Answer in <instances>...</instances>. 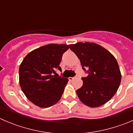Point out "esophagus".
Returning a JSON list of instances; mask_svg holds the SVG:
<instances>
[{
    "label": "esophagus",
    "mask_w": 133,
    "mask_h": 133,
    "mask_svg": "<svg viewBox=\"0 0 133 133\" xmlns=\"http://www.w3.org/2000/svg\"><path fill=\"white\" fill-rule=\"evenodd\" d=\"M74 78H75V77H70V78H69V79L70 81H72Z\"/></svg>",
    "instance_id": "esophagus-1"
}]
</instances>
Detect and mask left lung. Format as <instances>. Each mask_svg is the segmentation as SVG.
<instances>
[{"instance_id": "1", "label": "left lung", "mask_w": 133, "mask_h": 133, "mask_svg": "<svg viewBox=\"0 0 133 133\" xmlns=\"http://www.w3.org/2000/svg\"><path fill=\"white\" fill-rule=\"evenodd\" d=\"M69 46L88 74L82 78L83 85L76 91L79 100L89 107L105 104L117 92L121 82V72L116 58L95 43L78 42Z\"/></svg>"}]
</instances>
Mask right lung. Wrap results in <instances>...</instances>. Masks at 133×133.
I'll return each mask as SVG.
<instances>
[{"instance_id":"right-lung-1","label":"right lung","mask_w":133,"mask_h":133,"mask_svg":"<svg viewBox=\"0 0 133 133\" xmlns=\"http://www.w3.org/2000/svg\"><path fill=\"white\" fill-rule=\"evenodd\" d=\"M69 46L51 44L28 54L20 64L19 84L27 98L35 105L48 108L60 100L69 79L54 75L59 66L63 54Z\"/></svg>"}]
</instances>
